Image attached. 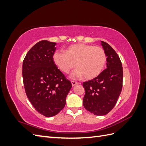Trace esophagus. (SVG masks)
Returning a JSON list of instances; mask_svg holds the SVG:
<instances>
[{
  "instance_id": "esophagus-1",
  "label": "esophagus",
  "mask_w": 146,
  "mask_h": 146,
  "mask_svg": "<svg viewBox=\"0 0 146 146\" xmlns=\"http://www.w3.org/2000/svg\"><path fill=\"white\" fill-rule=\"evenodd\" d=\"M71 84H72V86H74L75 85H77V84H78V83L77 82H75V81H71Z\"/></svg>"
}]
</instances>
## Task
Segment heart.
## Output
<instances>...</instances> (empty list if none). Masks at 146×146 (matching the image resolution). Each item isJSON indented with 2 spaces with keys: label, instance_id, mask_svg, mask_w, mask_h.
<instances>
[{
  "label": "heart",
  "instance_id": "b5f03b06",
  "mask_svg": "<svg viewBox=\"0 0 146 146\" xmlns=\"http://www.w3.org/2000/svg\"><path fill=\"white\" fill-rule=\"evenodd\" d=\"M53 60L61 72L68 74L75 65L77 68L72 74L73 78L92 79L102 72L107 56L102 48L86 44H76L63 51H56Z\"/></svg>",
  "mask_w": 146,
  "mask_h": 146
}]
</instances>
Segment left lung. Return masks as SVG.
<instances>
[{"label": "left lung", "mask_w": 146, "mask_h": 146, "mask_svg": "<svg viewBox=\"0 0 146 146\" xmlns=\"http://www.w3.org/2000/svg\"><path fill=\"white\" fill-rule=\"evenodd\" d=\"M107 56V69L98 77L83 83L85 108L97 116L108 114L115 106L122 88L123 69L117 53L108 43L101 41Z\"/></svg>", "instance_id": "left-lung-1"}]
</instances>
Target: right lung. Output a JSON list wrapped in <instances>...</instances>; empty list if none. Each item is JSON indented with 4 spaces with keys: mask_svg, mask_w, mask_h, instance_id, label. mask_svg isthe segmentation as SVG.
Listing matches in <instances>:
<instances>
[{
    "mask_svg": "<svg viewBox=\"0 0 146 146\" xmlns=\"http://www.w3.org/2000/svg\"><path fill=\"white\" fill-rule=\"evenodd\" d=\"M56 42L42 40L30 48L23 64L25 93L36 111L46 117L56 115L66 105L72 84L55 65Z\"/></svg>",
    "mask_w": 146,
    "mask_h": 146,
    "instance_id": "obj_1",
    "label": "right lung"
}]
</instances>
